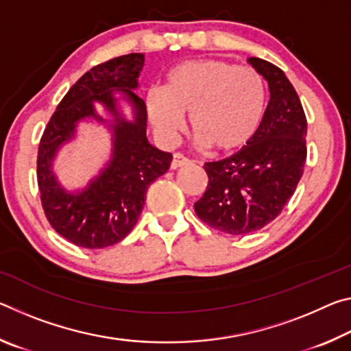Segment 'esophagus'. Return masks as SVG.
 I'll use <instances>...</instances> for the list:
<instances>
[{"label": "esophagus", "instance_id": "esophagus-1", "mask_svg": "<svg viewBox=\"0 0 351 351\" xmlns=\"http://www.w3.org/2000/svg\"><path fill=\"white\" fill-rule=\"evenodd\" d=\"M187 164H190V159H187L181 153H175L173 154V159H171L170 169L171 170H176V169H180V167H184V165H187Z\"/></svg>", "mask_w": 351, "mask_h": 351}]
</instances>
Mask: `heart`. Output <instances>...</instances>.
I'll return each instance as SVG.
<instances>
[{"mask_svg":"<svg viewBox=\"0 0 351 351\" xmlns=\"http://www.w3.org/2000/svg\"><path fill=\"white\" fill-rule=\"evenodd\" d=\"M266 108V85L254 68L201 58L178 64L161 90L147 94V110L164 144H173L189 114L201 145L229 154L252 141Z\"/></svg>","mask_w":351,"mask_h":351,"instance_id":"obj_1","label":"heart"}]
</instances>
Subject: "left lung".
<instances>
[{
	"label": "left lung",
	"mask_w": 351,
	"mask_h": 351,
	"mask_svg": "<svg viewBox=\"0 0 351 351\" xmlns=\"http://www.w3.org/2000/svg\"><path fill=\"white\" fill-rule=\"evenodd\" d=\"M247 62L271 93L258 132L239 153L204 165L209 184L193 204L204 223L230 235L257 232L276 219L306 161L308 125L294 86L276 64L255 57Z\"/></svg>",
	"instance_id": "1"
}]
</instances>
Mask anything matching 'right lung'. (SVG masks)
Wrapping results in <instances>:
<instances>
[{
	"mask_svg": "<svg viewBox=\"0 0 351 351\" xmlns=\"http://www.w3.org/2000/svg\"><path fill=\"white\" fill-rule=\"evenodd\" d=\"M142 66L144 54H128L83 74L58 104L40 141L37 180L46 218L80 247L104 249L125 239L138 223L150 184L170 167L171 154L147 138V106L134 93ZM96 104L103 106L104 115ZM125 104L132 111L130 118L123 112ZM82 121L109 130L112 153L85 186L66 189L53 167Z\"/></svg>",
	"mask_w": 351,
	"mask_h": 351,
	"instance_id": "1",
	"label": "right lung"
}]
</instances>
